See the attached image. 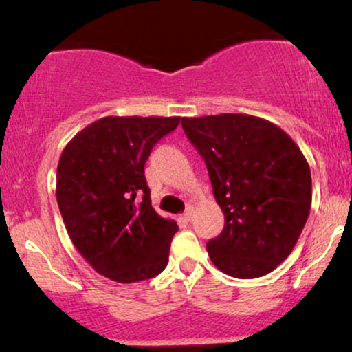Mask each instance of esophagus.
Masks as SVG:
<instances>
[{"label":"esophagus","instance_id":"obj_1","mask_svg":"<svg viewBox=\"0 0 352 352\" xmlns=\"http://www.w3.org/2000/svg\"><path fill=\"white\" fill-rule=\"evenodd\" d=\"M193 217H195V207H193V205H188L187 210H185V213H184V218L187 221H192Z\"/></svg>","mask_w":352,"mask_h":352}]
</instances>
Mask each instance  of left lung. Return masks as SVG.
<instances>
[{
    "label": "left lung",
    "mask_w": 352,
    "mask_h": 352,
    "mask_svg": "<svg viewBox=\"0 0 352 352\" xmlns=\"http://www.w3.org/2000/svg\"><path fill=\"white\" fill-rule=\"evenodd\" d=\"M182 127L207 164L225 215L221 233L207 243L212 263L241 280L272 273L308 220V160L292 137L261 117H184Z\"/></svg>",
    "instance_id": "obj_1"
}]
</instances>
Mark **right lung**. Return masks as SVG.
<instances>
[{"mask_svg":"<svg viewBox=\"0 0 352 352\" xmlns=\"http://www.w3.org/2000/svg\"><path fill=\"white\" fill-rule=\"evenodd\" d=\"M179 124L180 117H102L60 153L56 199L64 225L84 260L109 280L144 281L167 266L179 227L153 210L144 165Z\"/></svg>","mask_w":352,"mask_h":352,"instance_id":"add662e5","label":"right lung"}]
</instances>
